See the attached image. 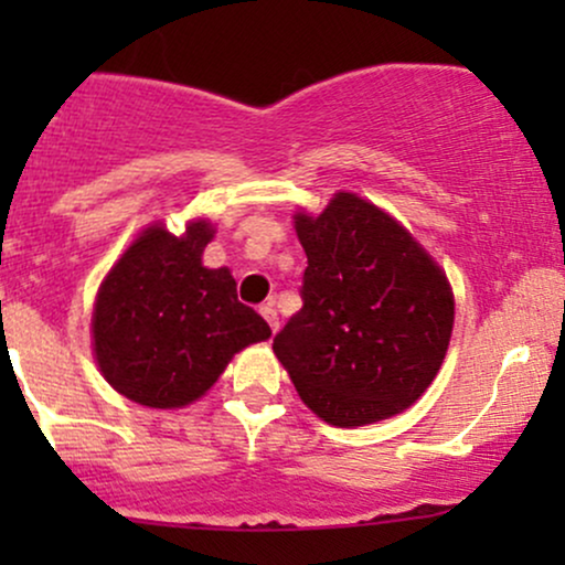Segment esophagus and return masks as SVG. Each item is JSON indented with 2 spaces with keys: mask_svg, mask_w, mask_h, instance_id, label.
<instances>
[{
  "mask_svg": "<svg viewBox=\"0 0 565 565\" xmlns=\"http://www.w3.org/2000/svg\"><path fill=\"white\" fill-rule=\"evenodd\" d=\"M260 316H263L265 321H268V327L276 332V329H278V313H276L274 305H270V302L268 305H260Z\"/></svg>",
  "mask_w": 565,
  "mask_h": 565,
  "instance_id": "obj_1",
  "label": "esophagus"
}]
</instances>
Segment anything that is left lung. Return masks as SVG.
<instances>
[{
	"mask_svg": "<svg viewBox=\"0 0 565 565\" xmlns=\"http://www.w3.org/2000/svg\"><path fill=\"white\" fill-rule=\"evenodd\" d=\"M308 268L302 310L274 353L302 404L334 427L391 419L436 380L454 329L446 270L391 212L337 191L316 215L297 206Z\"/></svg>",
	"mask_w": 565,
	"mask_h": 565,
	"instance_id": "left-lung-1",
	"label": "left lung"
}]
</instances>
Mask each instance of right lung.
<instances>
[{"label":"right lung","mask_w":565,"mask_h":565,"mask_svg":"<svg viewBox=\"0 0 565 565\" xmlns=\"http://www.w3.org/2000/svg\"><path fill=\"white\" fill-rule=\"evenodd\" d=\"M210 217L180 236L157 220L119 255L97 287L93 355L103 380L151 408H183L210 391L244 348L270 327L236 297L231 268H206Z\"/></svg>","instance_id":"1"}]
</instances>
